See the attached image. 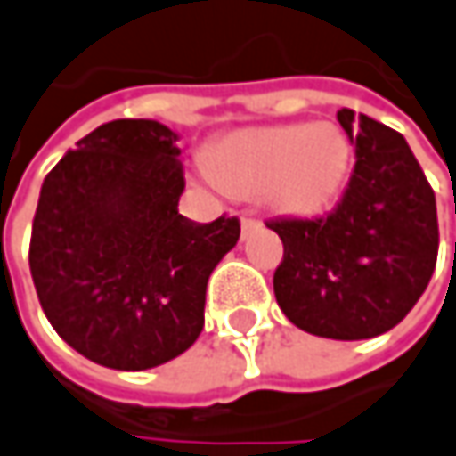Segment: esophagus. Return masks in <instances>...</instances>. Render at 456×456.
Listing matches in <instances>:
<instances>
[{
  "instance_id": "obj_1",
  "label": "esophagus",
  "mask_w": 456,
  "mask_h": 456,
  "mask_svg": "<svg viewBox=\"0 0 456 456\" xmlns=\"http://www.w3.org/2000/svg\"><path fill=\"white\" fill-rule=\"evenodd\" d=\"M261 227V219H256V216H242V234H250V232H256V229Z\"/></svg>"
}]
</instances>
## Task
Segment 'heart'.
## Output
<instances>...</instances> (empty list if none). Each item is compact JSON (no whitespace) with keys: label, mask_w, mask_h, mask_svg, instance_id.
Segmentation results:
<instances>
[{"label":"heart","mask_w":456,"mask_h":456,"mask_svg":"<svg viewBox=\"0 0 456 456\" xmlns=\"http://www.w3.org/2000/svg\"><path fill=\"white\" fill-rule=\"evenodd\" d=\"M211 180L234 195H266L295 216L326 208L350 169V143L331 125L240 130L208 153Z\"/></svg>","instance_id":"1"}]
</instances>
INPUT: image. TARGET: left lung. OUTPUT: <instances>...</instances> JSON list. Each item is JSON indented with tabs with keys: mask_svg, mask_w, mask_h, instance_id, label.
Masks as SVG:
<instances>
[{
	"mask_svg": "<svg viewBox=\"0 0 456 456\" xmlns=\"http://www.w3.org/2000/svg\"><path fill=\"white\" fill-rule=\"evenodd\" d=\"M354 169L326 216L276 219L284 256L273 271L281 313L326 339L394 329L426 292L438 256L436 195L407 141L352 109L337 111Z\"/></svg>",
	"mask_w": 456,
	"mask_h": 456,
	"instance_id": "obj_1",
	"label": "left lung"
}]
</instances>
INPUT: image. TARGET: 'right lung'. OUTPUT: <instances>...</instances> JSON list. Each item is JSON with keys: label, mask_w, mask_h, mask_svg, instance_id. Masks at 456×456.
Listing matches in <instances>:
<instances>
[{"label": "right lung", "mask_w": 456, "mask_h": 456, "mask_svg": "<svg viewBox=\"0 0 456 456\" xmlns=\"http://www.w3.org/2000/svg\"><path fill=\"white\" fill-rule=\"evenodd\" d=\"M177 135L153 119H114L46 175L30 232L38 303L64 342L114 370L183 354L203 331L206 284L240 240V219L198 224Z\"/></svg>", "instance_id": "right-lung-1"}]
</instances>
